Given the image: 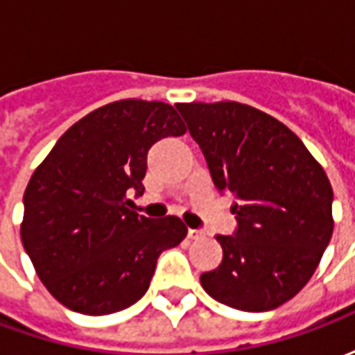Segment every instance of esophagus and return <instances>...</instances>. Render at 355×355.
Here are the masks:
<instances>
[{
  "instance_id": "1",
  "label": "esophagus",
  "mask_w": 355,
  "mask_h": 355,
  "mask_svg": "<svg viewBox=\"0 0 355 355\" xmlns=\"http://www.w3.org/2000/svg\"><path fill=\"white\" fill-rule=\"evenodd\" d=\"M203 236H205V232L203 230H193V228H190V230H188V238L190 239H201Z\"/></svg>"
}]
</instances>
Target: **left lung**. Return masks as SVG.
<instances>
[{
  "mask_svg": "<svg viewBox=\"0 0 355 355\" xmlns=\"http://www.w3.org/2000/svg\"><path fill=\"white\" fill-rule=\"evenodd\" d=\"M216 190L236 198L234 236H216L220 266L201 274L207 295L266 312L312 277L333 236V188L289 127L241 102H180Z\"/></svg>",
  "mask_w": 355,
  "mask_h": 355,
  "instance_id": "obj_1",
  "label": "left lung"
}]
</instances>
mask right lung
Masks as SVG:
<instances>
[{
	"instance_id": "obj_1",
	"label": "right lung",
	"mask_w": 355,
	"mask_h": 355,
	"mask_svg": "<svg viewBox=\"0 0 355 355\" xmlns=\"http://www.w3.org/2000/svg\"><path fill=\"white\" fill-rule=\"evenodd\" d=\"M184 132L171 104L116 101L73 123L37 165L24 192L20 239L60 304L106 315L146 293L159 254L188 228L178 216H139L127 193L144 192L155 140Z\"/></svg>"
}]
</instances>
